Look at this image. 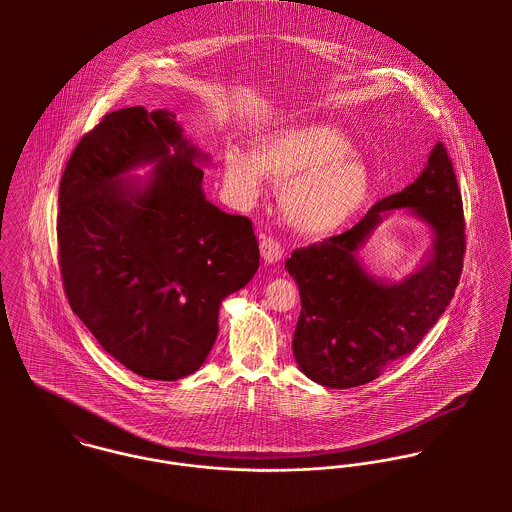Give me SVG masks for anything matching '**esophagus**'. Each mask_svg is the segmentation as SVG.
Segmentation results:
<instances>
[{
	"instance_id": "34e87169",
	"label": "esophagus",
	"mask_w": 512,
	"mask_h": 512,
	"mask_svg": "<svg viewBox=\"0 0 512 512\" xmlns=\"http://www.w3.org/2000/svg\"><path fill=\"white\" fill-rule=\"evenodd\" d=\"M260 252H262L264 262H268V264L280 262V258H282V254H284L280 242H278L276 238H270V236H262V240H260Z\"/></svg>"
}]
</instances>
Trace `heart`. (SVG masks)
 I'll list each match as a JSON object with an SVG mask.
<instances>
[{
	"mask_svg": "<svg viewBox=\"0 0 512 512\" xmlns=\"http://www.w3.org/2000/svg\"><path fill=\"white\" fill-rule=\"evenodd\" d=\"M266 177L284 185L282 213L307 238H325L343 228L361 211L370 191L365 161L327 124L284 126L260 136L254 153H224V183L240 207L258 201Z\"/></svg>",
	"mask_w": 512,
	"mask_h": 512,
	"instance_id": "b5f03b06",
	"label": "heart"
}]
</instances>
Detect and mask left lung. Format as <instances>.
Instances as JSON below:
<instances>
[{
  "instance_id": "8db88e82",
  "label": "left lung",
  "mask_w": 512,
  "mask_h": 512,
  "mask_svg": "<svg viewBox=\"0 0 512 512\" xmlns=\"http://www.w3.org/2000/svg\"><path fill=\"white\" fill-rule=\"evenodd\" d=\"M396 208H408L431 228L433 246L416 273L390 283L367 272L360 250ZM463 254L461 193L438 142L414 183L378 201L351 230L299 248L286 260L301 295L292 341L299 370L327 388L378 378L438 323L459 284Z\"/></svg>"
}]
</instances>
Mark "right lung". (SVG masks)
Listing matches in <instances>:
<instances>
[{"label":"right lung","mask_w":512,"mask_h":512,"mask_svg":"<svg viewBox=\"0 0 512 512\" xmlns=\"http://www.w3.org/2000/svg\"><path fill=\"white\" fill-rule=\"evenodd\" d=\"M167 110L106 114L65 167L59 264L69 303L102 349L149 380L207 361L224 297L260 266L252 222L207 201L209 163ZM149 164L146 178L131 171Z\"/></svg>","instance_id":"add662e5"}]
</instances>
